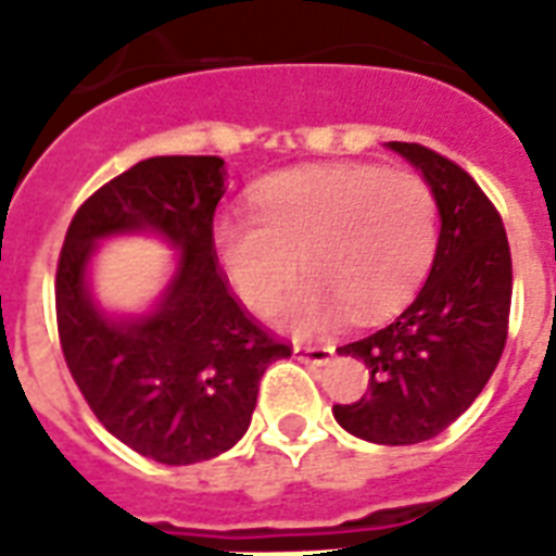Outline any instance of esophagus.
Returning a JSON list of instances; mask_svg holds the SVG:
<instances>
[{
	"instance_id": "34e87169",
	"label": "esophagus",
	"mask_w": 556,
	"mask_h": 556,
	"mask_svg": "<svg viewBox=\"0 0 556 556\" xmlns=\"http://www.w3.org/2000/svg\"><path fill=\"white\" fill-rule=\"evenodd\" d=\"M294 357L303 361V364L312 366H326L334 357V349L331 346H294Z\"/></svg>"
}]
</instances>
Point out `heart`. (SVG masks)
Wrapping results in <instances>:
<instances>
[{
  "mask_svg": "<svg viewBox=\"0 0 556 556\" xmlns=\"http://www.w3.org/2000/svg\"><path fill=\"white\" fill-rule=\"evenodd\" d=\"M256 216L227 210L213 248L230 286L256 314L274 312L308 274L282 323L326 331L352 314L383 317L413 294L435 253V199L413 173L371 164L305 167L268 178L253 195Z\"/></svg>",
  "mask_w": 556,
  "mask_h": 556,
  "instance_id": "obj_1",
  "label": "heart"
}]
</instances>
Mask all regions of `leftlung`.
<instances>
[{"label": "left lung", "instance_id": "obj_1", "mask_svg": "<svg viewBox=\"0 0 556 556\" xmlns=\"http://www.w3.org/2000/svg\"><path fill=\"white\" fill-rule=\"evenodd\" d=\"M421 169L441 216L432 268L418 296L383 329L340 346L369 366V392L334 404L346 432L371 444H418L447 430L500 364L510 314V248L482 187L421 143L389 141Z\"/></svg>", "mask_w": 556, "mask_h": 556}]
</instances>
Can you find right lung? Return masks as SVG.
Masks as SVG:
<instances>
[{"instance_id": "right-lung-1", "label": "right lung", "mask_w": 556, "mask_h": 556, "mask_svg": "<svg viewBox=\"0 0 556 556\" xmlns=\"http://www.w3.org/2000/svg\"><path fill=\"white\" fill-rule=\"evenodd\" d=\"M227 169L216 155H159L100 187L74 213L56 265V329L98 421L161 465L225 453L251 427L260 380L291 349L233 300L216 268L213 213ZM152 232L179 251L150 313L109 315L88 265L112 235Z\"/></svg>"}]
</instances>
